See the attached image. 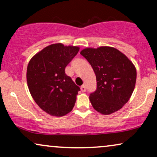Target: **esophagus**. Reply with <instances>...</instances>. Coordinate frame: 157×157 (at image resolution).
<instances>
[{
    "mask_svg": "<svg viewBox=\"0 0 157 157\" xmlns=\"http://www.w3.org/2000/svg\"><path fill=\"white\" fill-rule=\"evenodd\" d=\"M86 90V89L85 86H84V85L81 86V91H82V92H85Z\"/></svg>",
    "mask_w": 157,
    "mask_h": 157,
    "instance_id": "obj_1",
    "label": "esophagus"
}]
</instances>
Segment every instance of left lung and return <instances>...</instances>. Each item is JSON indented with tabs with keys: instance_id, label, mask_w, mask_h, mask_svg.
<instances>
[{
	"instance_id": "left-lung-1",
	"label": "left lung",
	"mask_w": 157,
	"mask_h": 157,
	"mask_svg": "<svg viewBox=\"0 0 157 157\" xmlns=\"http://www.w3.org/2000/svg\"><path fill=\"white\" fill-rule=\"evenodd\" d=\"M81 54L93 68L96 89L90 94L92 106L102 114H110L121 109L129 100L136 80L132 62L112 47L85 48Z\"/></svg>"
}]
</instances>
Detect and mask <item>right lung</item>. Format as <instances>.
<instances>
[{
  "label": "right lung",
  "instance_id": "1",
  "mask_svg": "<svg viewBox=\"0 0 157 157\" xmlns=\"http://www.w3.org/2000/svg\"><path fill=\"white\" fill-rule=\"evenodd\" d=\"M79 51L77 46L52 44L36 54L27 67V83L36 104L48 114L62 117L74 108L80 88L65 73Z\"/></svg>",
  "mask_w": 157,
  "mask_h": 157
}]
</instances>
